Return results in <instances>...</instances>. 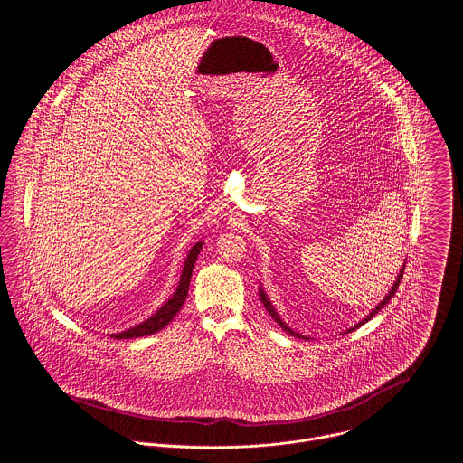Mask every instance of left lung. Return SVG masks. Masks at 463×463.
Here are the masks:
<instances>
[{"mask_svg":"<svg viewBox=\"0 0 463 463\" xmlns=\"http://www.w3.org/2000/svg\"><path fill=\"white\" fill-rule=\"evenodd\" d=\"M403 270H405V265H402V269H400V274H398V278H396V281H394V285H392V288H391V290H389V294L385 295V297H383V300H382V302H380L379 306H377V307H375V309H373V311H372V313H370V315H368V317H366V318H364V320H363V322H359V324H357V326H354V327H352V329H348V333H350V331H355V329H357V327H361V326H363V324H366V322H368V320H372V317H375V315H377V313H379L380 309H382V306H385V304H387V302H389V300H391V298H392V297H394V294H396V290H398V287H400V281H402V278H403ZM258 294H260V298H261V302H263V306H265V309H267V311H269V315H270V317H272V318H274V322H278V324H279V327H281V329H283V331H287V333H288V335H292V336H295V337H302V339H309V337L307 336H300V335H298V333H295V331H292V329H290V327H288V326H287V324H285V322H283V320H281V318H279V317H278V313H276V309H274V306H272V304H270V300H269V297H267V294H265V292H263V290H261V288H260V290H258Z\"/></svg>","mask_w":463,"mask_h":463,"instance_id":"left-lung-1","label":"left lung"}]
</instances>
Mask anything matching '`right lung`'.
I'll use <instances>...</instances> for the list:
<instances>
[{
  "label": "right lung",
  "instance_id": "obj_1",
  "mask_svg": "<svg viewBox=\"0 0 463 463\" xmlns=\"http://www.w3.org/2000/svg\"><path fill=\"white\" fill-rule=\"evenodd\" d=\"M202 246H203V242L194 244L193 250L187 254L184 269H182L180 283L176 287V292L173 294L168 302H165V306H161V309L156 311L143 324H139V326H136L132 329H127V331L120 333V335H111V337H115V339H130V337L148 336V335H154V333H157V331H161L163 327L168 326L169 322L175 318V315L180 311L182 304L185 302V297H187V292H189L191 276H193V267L196 263L198 254L202 251Z\"/></svg>",
  "mask_w": 463,
  "mask_h": 463
}]
</instances>
